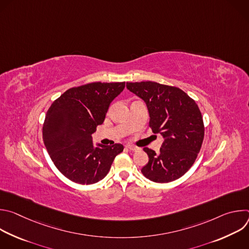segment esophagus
Wrapping results in <instances>:
<instances>
[{
	"label": "esophagus",
	"mask_w": 249,
	"mask_h": 249,
	"mask_svg": "<svg viewBox=\"0 0 249 249\" xmlns=\"http://www.w3.org/2000/svg\"><path fill=\"white\" fill-rule=\"evenodd\" d=\"M126 148H127L128 150L132 151V152H137V151L139 150V148H137V147H135V146H132V145H127Z\"/></svg>",
	"instance_id": "1"
}]
</instances>
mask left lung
I'll return each instance as SVG.
<instances>
[{
  "label": "left lung",
  "mask_w": 249,
  "mask_h": 249,
  "mask_svg": "<svg viewBox=\"0 0 249 249\" xmlns=\"http://www.w3.org/2000/svg\"><path fill=\"white\" fill-rule=\"evenodd\" d=\"M126 87L146 102L150 128L164 139L158 155L144 148L149 162L142 173L159 183L178 179L193 165L203 143L205 128L198 105L176 87L151 81L127 83Z\"/></svg>",
  "instance_id": "left-lung-1"
}]
</instances>
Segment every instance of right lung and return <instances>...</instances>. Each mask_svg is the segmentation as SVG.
Segmentation results:
<instances>
[{"instance_id": "right-lung-1", "label": "right lung", "mask_w": 249, "mask_h": 249, "mask_svg": "<svg viewBox=\"0 0 249 249\" xmlns=\"http://www.w3.org/2000/svg\"><path fill=\"white\" fill-rule=\"evenodd\" d=\"M122 83H90L71 88L49 107L42 134L47 152L71 181L93 184L108 173L123 145L93 147L91 134L103 123L110 102L124 89Z\"/></svg>"}]
</instances>
